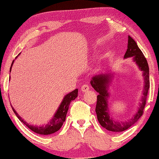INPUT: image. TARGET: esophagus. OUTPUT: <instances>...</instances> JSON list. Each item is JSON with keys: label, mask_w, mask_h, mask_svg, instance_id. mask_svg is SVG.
I'll list each match as a JSON object with an SVG mask.
<instances>
[{"label": "esophagus", "mask_w": 159, "mask_h": 159, "mask_svg": "<svg viewBox=\"0 0 159 159\" xmlns=\"http://www.w3.org/2000/svg\"><path fill=\"white\" fill-rule=\"evenodd\" d=\"M89 90H90V88H89V86L87 85V84H84V85L82 86L81 90H82L83 93L88 92V91Z\"/></svg>", "instance_id": "34e87169"}]
</instances>
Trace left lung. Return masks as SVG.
Returning a JSON list of instances; mask_svg holds the SVG:
<instances>
[{
  "mask_svg": "<svg viewBox=\"0 0 159 159\" xmlns=\"http://www.w3.org/2000/svg\"><path fill=\"white\" fill-rule=\"evenodd\" d=\"M132 57V60L135 62L138 69L143 71V77L144 80V88L143 90V95L141 97V102L139 105L138 111L131 119L127 121H116L111 116V113L108 108V98L110 97L109 90L110 84L111 83L114 73L108 72L95 75L92 77L90 84L95 90L99 93L97 96V103L95 107V112L100 125L106 128L108 131L114 132H123L134 125L143 115V109L146 103L147 95L150 88L149 80V67L146 58L139 48L135 41L130 36H128L127 50L126 51L124 58Z\"/></svg>",
  "mask_w": 159,
  "mask_h": 159,
  "instance_id": "left-lung-1",
  "label": "left lung"
}]
</instances>
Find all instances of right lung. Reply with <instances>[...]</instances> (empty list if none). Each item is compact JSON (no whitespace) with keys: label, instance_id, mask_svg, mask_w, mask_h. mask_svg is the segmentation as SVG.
I'll use <instances>...</instances> for the list:
<instances>
[{"label":"right lung","instance_id":"add662e5","mask_svg":"<svg viewBox=\"0 0 159 159\" xmlns=\"http://www.w3.org/2000/svg\"><path fill=\"white\" fill-rule=\"evenodd\" d=\"M14 62V60L13 61L11 66L10 67V72L11 71V68H12ZM77 95H78V89H75V90L71 91V93H69L68 94L65 95L64 98H63V101L60 104L59 107L58 108V109L56 111L55 114L53 115V118H52L51 120L48 122L47 125L40 126V127H38V126L31 125H30V124L26 122L23 119H21V117L19 116L18 113L15 111L14 108H13V106L11 105V106L12 109L14 111V114H16L17 118H18L21 122L25 124L28 128H30L32 131H33L34 132H35V133H38L40 134L48 135V134H53L54 132L58 131V130L61 129V127H62L63 124H64L65 120H66V116L67 111H68L69 110V106L70 105L71 102L74 101V100L77 97Z\"/></svg>","mask_w":159,"mask_h":159}]
</instances>
